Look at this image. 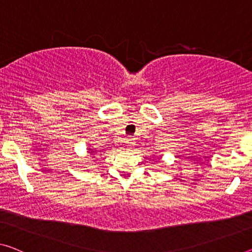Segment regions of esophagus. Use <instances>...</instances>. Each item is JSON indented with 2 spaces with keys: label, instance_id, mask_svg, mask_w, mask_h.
<instances>
[{
  "label": "esophagus",
  "instance_id": "obj_1",
  "mask_svg": "<svg viewBox=\"0 0 252 252\" xmlns=\"http://www.w3.org/2000/svg\"><path fill=\"white\" fill-rule=\"evenodd\" d=\"M125 142H126V146H131V145H132V140H131V139H126V140Z\"/></svg>",
  "mask_w": 252,
  "mask_h": 252
}]
</instances>
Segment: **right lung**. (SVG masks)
Returning a JSON list of instances; mask_svg holds the SVG:
<instances>
[{
    "label": "right lung",
    "instance_id": "right-lung-1",
    "mask_svg": "<svg viewBox=\"0 0 252 252\" xmlns=\"http://www.w3.org/2000/svg\"><path fill=\"white\" fill-rule=\"evenodd\" d=\"M87 152H88L89 155H92V156H93V158H95V156H96V154H95L96 152H95V150H94L93 148H90V147H89V148L87 149Z\"/></svg>",
    "mask_w": 252,
    "mask_h": 252
}]
</instances>
